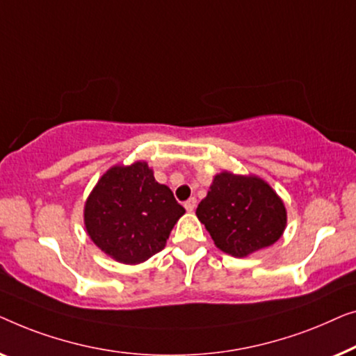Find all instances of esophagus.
<instances>
[{
    "label": "esophagus",
    "instance_id": "obj_1",
    "mask_svg": "<svg viewBox=\"0 0 356 356\" xmlns=\"http://www.w3.org/2000/svg\"><path fill=\"white\" fill-rule=\"evenodd\" d=\"M184 207H185V209H187L188 213H192L193 209L197 208V198H193V197H192V198H188L187 202L184 203Z\"/></svg>",
    "mask_w": 356,
    "mask_h": 356
}]
</instances>
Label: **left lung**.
Returning a JSON list of instances; mask_svg holds the SVG:
<instances>
[{"mask_svg": "<svg viewBox=\"0 0 356 356\" xmlns=\"http://www.w3.org/2000/svg\"><path fill=\"white\" fill-rule=\"evenodd\" d=\"M197 216L214 245L235 258L277 242L287 224L284 202L271 185L257 176L224 171L214 177Z\"/></svg>", "mask_w": 356, "mask_h": 356, "instance_id": "1", "label": "left lung"}]
</instances>
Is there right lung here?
<instances>
[{"instance_id":"obj_1","label":"right lung","mask_w":356,"mask_h":356,"mask_svg":"<svg viewBox=\"0 0 356 356\" xmlns=\"http://www.w3.org/2000/svg\"><path fill=\"white\" fill-rule=\"evenodd\" d=\"M185 213L171 188L158 184L145 161L113 166L85 202V229L93 243L124 264L147 261L166 247Z\"/></svg>"}]
</instances>
